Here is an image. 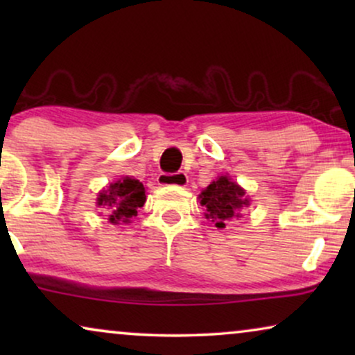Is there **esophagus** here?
Returning a JSON list of instances; mask_svg holds the SVG:
<instances>
[{
    "instance_id": "esophagus-1",
    "label": "esophagus",
    "mask_w": 355,
    "mask_h": 355,
    "mask_svg": "<svg viewBox=\"0 0 355 355\" xmlns=\"http://www.w3.org/2000/svg\"><path fill=\"white\" fill-rule=\"evenodd\" d=\"M189 178L186 173L179 171V173H174V174H169V173H163L158 176V184L159 186H178V187H184L187 184Z\"/></svg>"
}]
</instances>
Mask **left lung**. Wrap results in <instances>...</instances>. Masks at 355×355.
Returning <instances> with one entry per match:
<instances>
[{
	"label": "left lung",
	"instance_id": "obj_1",
	"mask_svg": "<svg viewBox=\"0 0 355 355\" xmlns=\"http://www.w3.org/2000/svg\"><path fill=\"white\" fill-rule=\"evenodd\" d=\"M200 203L207 208V220L215 221L216 227L223 230L232 218H241V208L249 205V198L244 189L227 176H221L200 193Z\"/></svg>",
	"mask_w": 355,
	"mask_h": 355
}]
</instances>
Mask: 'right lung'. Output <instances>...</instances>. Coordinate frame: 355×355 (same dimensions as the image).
<instances>
[{"label":"right lung","instance_id":"add662e5","mask_svg":"<svg viewBox=\"0 0 355 355\" xmlns=\"http://www.w3.org/2000/svg\"><path fill=\"white\" fill-rule=\"evenodd\" d=\"M145 203V187L137 179L123 178L110 184L108 189L100 192L98 205L108 207L111 211V223H129L132 216H137V210Z\"/></svg>","mask_w":355,"mask_h":355}]
</instances>
